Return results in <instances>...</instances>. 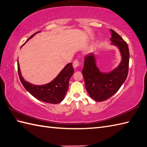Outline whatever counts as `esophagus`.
<instances>
[{
  "mask_svg": "<svg viewBox=\"0 0 147 147\" xmlns=\"http://www.w3.org/2000/svg\"><path fill=\"white\" fill-rule=\"evenodd\" d=\"M79 66H80L79 61H77V60L74 61V62H73V67L74 68V69H76V68H77Z\"/></svg>",
  "mask_w": 147,
  "mask_h": 147,
  "instance_id": "esophagus-1",
  "label": "esophagus"
}]
</instances>
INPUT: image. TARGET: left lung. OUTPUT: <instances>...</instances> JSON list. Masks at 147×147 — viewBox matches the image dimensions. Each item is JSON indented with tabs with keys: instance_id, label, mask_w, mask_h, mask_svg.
Segmentation results:
<instances>
[{
	"instance_id": "obj_1",
	"label": "left lung",
	"mask_w": 147,
	"mask_h": 147,
	"mask_svg": "<svg viewBox=\"0 0 147 147\" xmlns=\"http://www.w3.org/2000/svg\"><path fill=\"white\" fill-rule=\"evenodd\" d=\"M110 44L118 49L120 63L111 71L103 72L97 65L96 55L91 53L85 56L82 69L86 90L91 98L96 101H103L111 97L120 89L128 75L129 59L128 44L113 30L110 29Z\"/></svg>"
}]
</instances>
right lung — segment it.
Returning a JSON list of instances; mask_svg holds the SVG:
<instances>
[{"instance_id":"obj_1","label":"right lung","mask_w":147,"mask_h":147,"mask_svg":"<svg viewBox=\"0 0 147 147\" xmlns=\"http://www.w3.org/2000/svg\"><path fill=\"white\" fill-rule=\"evenodd\" d=\"M40 32L38 31L34 34L26 42ZM18 67L20 81L25 89L34 97L41 101L52 104H57L64 100L69 87V80L74 73L72 63L67 64L53 80L48 83L41 85L34 84L24 80L20 71L19 61Z\"/></svg>"}]
</instances>
